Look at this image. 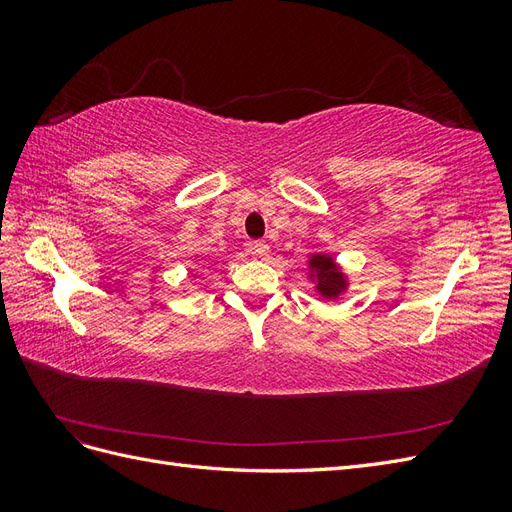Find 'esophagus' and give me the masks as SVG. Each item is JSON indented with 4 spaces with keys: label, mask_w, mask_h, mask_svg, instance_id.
I'll list each match as a JSON object with an SVG mask.
<instances>
[{
    "label": "esophagus",
    "mask_w": 512,
    "mask_h": 512,
    "mask_svg": "<svg viewBox=\"0 0 512 512\" xmlns=\"http://www.w3.org/2000/svg\"><path fill=\"white\" fill-rule=\"evenodd\" d=\"M250 254L258 256V258H265L269 254V245L265 241H254V243H250Z\"/></svg>",
    "instance_id": "34e87169"
}]
</instances>
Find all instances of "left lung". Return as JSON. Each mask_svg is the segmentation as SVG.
<instances>
[{
	"instance_id": "left-lung-1",
	"label": "left lung",
	"mask_w": 512,
	"mask_h": 512,
	"mask_svg": "<svg viewBox=\"0 0 512 512\" xmlns=\"http://www.w3.org/2000/svg\"><path fill=\"white\" fill-rule=\"evenodd\" d=\"M309 277L316 282L320 297L327 301L337 299L348 288L344 271L337 267V262L329 254H316L309 258Z\"/></svg>"
}]
</instances>
